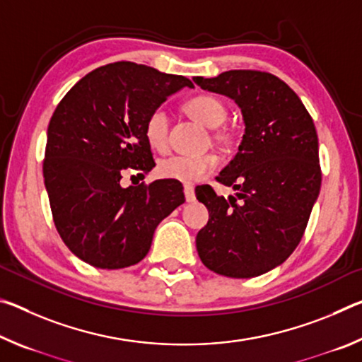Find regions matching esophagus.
I'll use <instances>...</instances> for the list:
<instances>
[{
    "instance_id": "1",
    "label": "esophagus",
    "mask_w": 362,
    "mask_h": 362,
    "mask_svg": "<svg viewBox=\"0 0 362 362\" xmlns=\"http://www.w3.org/2000/svg\"><path fill=\"white\" fill-rule=\"evenodd\" d=\"M183 193H185L187 203H193V201H194V188L192 185H185V187H183Z\"/></svg>"
}]
</instances>
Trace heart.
Masks as SVG:
<instances>
[{
    "label": "heart",
    "instance_id": "b5f03b06",
    "mask_svg": "<svg viewBox=\"0 0 362 362\" xmlns=\"http://www.w3.org/2000/svg\"><path fill=\"white\" fill-rule=\"evenodd\" d=\"M185 110L194 119L212 129V140L222 150H230L235 134L230 127L220 126L228 115L225 102L212 94H201L185 103ZM144 136L155 151H166L169 145V118L163 108H155L144 122ZM217 166L214 155H173L158 163V174L163 179L182 183H194L212 173Z\"/></svg>",
    "mask_w": 362,
    "mask_h": 362
}]
</instances>
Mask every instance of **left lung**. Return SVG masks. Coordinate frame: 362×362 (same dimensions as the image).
Here are the masks:
<instances>
[{"label":"left lung","instance_id":"obj_1","mask_svg":"<svg viewBox=\"0 0 362 362\" xmlns=\"http://www.w3.org/2000/svg\"><path fill=\"white\" fill-rule=\"evenodd\" d=\"M193 81L231 97L246 122L240 151L216 177L238 189V198L217 196L211 185L196 193L209 211L196 236L198 255L217 274L260 276L296 250L320 194L313 118L289 86L268 71L230 70Z\"/></svg>","mask_w":362,"mask_h":362}]
</instances>
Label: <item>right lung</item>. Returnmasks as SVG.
Returning a JSON list of instances; mask_svg holds the SVG:
<instances>
[{
    "instance_id": "right-lung-1",
    "label": "right lung",
    "mask_w": 362,
    "mask_h": 362,
    "mask_svg": "<svg viewBox=\"0 0 362 362\" xmlns=\"http://www.w3.org/2000/svg\"><path fill=\"white\" fill-rule=\"evenodd\" d=\"M188 78L134 62L88 73L65 94L47 127L42 175L54 225L78 259L95 268L136 265L148 254L158 223L185 203L182 183L142 182L155 168L144 122Z\"/></svg>"
}]
</instances>
